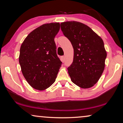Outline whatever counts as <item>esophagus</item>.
Wrapping results in <instances>:
<instances>
[{
  "instance_id": "esophagus-1",
  "label": "esophagus",
  "mask_w": 123,
  "mask_h": 123,
  "mask_svg": "<svg viewBox=\"0 0 123 123\" xmlns=\"http://www.w3.org/2000/svg\"><path fill=\"white\" fill-rule=\"evenodd\" d=\"M60 60H61V61L63 63V62H64V60H65V57L64 56H61V58H60Z\"/></svg>"
}]
</instances>
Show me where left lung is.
<instances>
[{
    "label": "left lung",
    "mask_w": 123,
    "mask_h": 123,
    "mask_svg": "<svg viewBox=\"0 0 123 123\" xmlns=\"http://www.w3.org/2000/svg\"><path fill=\"white\" fill-rule=\"evenodd\" d=\"M60 26L74 49L73 63L68 68L71 80L82 88L93 87L105 68L107 53L103 40L88 26L79 22H64Z\"/></svg>",
    "instance_id": "8db88e82"
}]
</instances>
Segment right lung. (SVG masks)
Segmentation results:
<instances>
[{
    "label": "right lung",
    "instance_id": "obj_1",
    "mask_svg": "<svg viewBox=\"0 0 123 123\" xmlns=\"http://www.w3.org/2000/svg\"><path fill=\"white\" fill-rule=\"evenodd\" d=\"M59 30L58 22L43 24L30 32L21 45L19 63L22 73L36 90L51 86L62 65L54 41Z\"/></svg>",
    "mask_w": 123,
    "mask_h": 123
}]
</instances>
